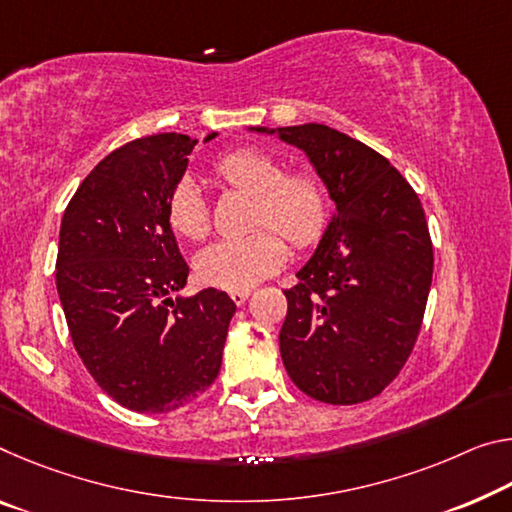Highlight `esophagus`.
Returning <instances> with one entry per match:
<instances>
[{"instance_id": "34e87169", "label": "esophagus", "mask_w": 512, "mask_h": 512, "mask_svg": "<svg viewBox=\"0 0 512 512\" xmlns=\"http://www.w3.org/2000/svg\"><path fill=\"white\" fill-rule=\"evenodd\" d=\"M248 296H250V291H230V298H232V303L234 305H243L248 300Z\"/></svg>"}]
</instances>
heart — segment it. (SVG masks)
Returning a JSON list of instances; mask_svg holds the SVG:
<instances>
[{"label": "heart", "instance_id": "1", "mask_svg": "<svg viewBox=\"0 0 512 512\" xmlns=\"http://www.w3.org/2000/svg\"><path fill=\"white\" fill-rule=\"evenodd\" d=\"M216 175L232 189L255 198L250 234L209 243L196 255V273L209 287L246 291L278 273L287 262V243L310 248L330 223L328 186L310 168L285 170L282 159L257 148H237L216 161ZM168 223L184 239L209 232V205L191 177H182L168 196Z\"/></svg>", "mask_w": 512, "mask_h": 512}]
</instances>
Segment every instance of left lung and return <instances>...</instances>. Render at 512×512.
Here are the masks:
<instances>
[{
	"mask_svg": "<svg viewBox=\"0 0 512 512\" xmlns=\"http://www.w3.org/2000/svg\"><path fill=\"white\" fill-rule=\"evenodd\" d=\"M250 129L303 150L337 205L298 285L285 289V369L316 401H369L399 376L424 321L433 280L424 207L383 154L337 129Z\"/></svg>",
	"mask_w": 512,
	"mask_h": 512,
	"instance_id": "left-lung-1",
	"label": "left lung"
}]
</instances>
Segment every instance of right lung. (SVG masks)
I'll return each mask as SVG.
<instances>
[{
    "label": "right lung",
    "mask_w": 512,
    "mask_h": 512,
    "mask_svg": "<svg viewBox=\"0 0 512 512\" xmlns=\"http://www.w3.org/2000/svg\"><path fill=\"white\" fill-rule=\"evenodd\" d=\"M196 143L175 132L125 143L88 173L61 221L56 289L72 344L95 383L136 412L177 410L214 383L237 310L212 287L168 298L189 266L166 207Z\"/></svg>",
    "instance_id": "obj_1"
}]
</instances>
